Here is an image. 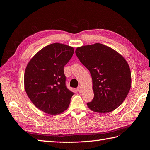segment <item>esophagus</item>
I'll use <instances>...</instances> for the list:
<instances>
[{
	"instance_id": "obj_1",
	"label": "esophagus",
	"mask_w": 150,
	"mask_h": 150,
	"mask_svg": "<svg viewBox=\"0 0 150 150\" xmlns=\"http://www.w3.org/2000/svg\"><path fill=\"white\" fill-rule=\"evenodd\" d=\"M78 91L79 93H81V92H82V91H83L82 87H81V86H79V87L78 88Z\"/></svg>"
}]
</instances>
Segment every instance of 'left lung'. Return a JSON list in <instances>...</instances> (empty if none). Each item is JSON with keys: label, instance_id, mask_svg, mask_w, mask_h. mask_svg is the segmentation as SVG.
<instances>
[{"label": "left lung", "instance_id": "obj_1", "mask_svg": "<svg viewBox=\"0 0 150 150\" xmlns=\"http://www.w3.org/2000/svg\"><path fill=\"white\" fill-rule=\"evenodd\" d=\"M75 52L92 77L94 96L87 103L88 108L99 113L115 110L124 101L131 88L128 62L115 50L99 43L79 47Z\"/></svg>", "mask_w": 150, "mask_h": 150}]
</instances>
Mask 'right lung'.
I'll use <instances>...</instances> for the list:
<instances>
[{"mask_svg":"<svg viewBox=\"0 0 150 150\" xmlns=\"http://www.w3.org/2000/svg\"><path fill=\"white\" fill-rule=\"evenodd\" d=\"M74 51L73 47L65 44H49L27 65L25 92L34 105L47 114H61L69 107L74 93L66 88L64 67Z\"/></svg>","mask_w":150,"mask_h":150,"instance_id":"add662e5","label":"right lung"}]
</instances>
